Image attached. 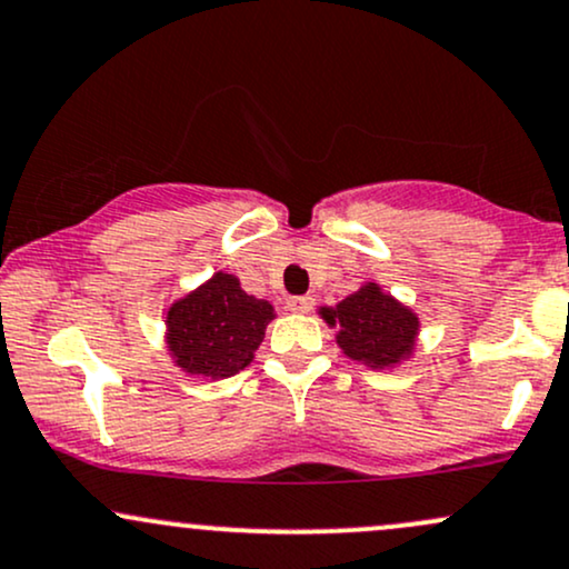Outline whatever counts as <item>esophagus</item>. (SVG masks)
I'll return each instance as SVG.
<instances>
[{
	"label": "esophagus",
	"mask_w": 569,
	"mask_h": 569,
	"mask_svg": "<svg viewBox=\"0 0 569 569\" xmlns=\"http://www.w3.org/2000/svg\"><path fill=\"white\" fill-rule=\"evenodd\" d=\"M289 310L291 312H307L312 307V297H289Z\"/></svg>",
	"instance_id": "obj_1"
}]
</instances>
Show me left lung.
I'll return each instance as SVG.
<instances>
[{
	"instance_id": "left-lung-1",
	"label": "left lung",
	"mask_w": 569,
	"mask_h": 569,
	"mask_svg": "<svg viewBox=\"0 0 569 569\" xmlns=\"http://www.w3.org/2000/svg\"><path fill=\"white\" fill-rule=\"evenodd\" d=\"M318 316L337 329V348L350 361L388 371L415 358L420 316L377 280H363L358 291L335 307H318Z\"/></svg>"
}]
</instances>
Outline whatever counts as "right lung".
<instances>
[{
  "instance_id": "obj_1",
  "label": "right lung",
  "mask_w": 569,
  "mask_h": 569,
  "mask_svg": "<svg viewBox=\"0 0 569 569\" xmlns=\"http://www.w3.org/2000/svg\"><path fill=\"white\" fill-rule=\"evenodd\" d=\"M276 307L246 293L238 276L219 270L166 310V348L189 377L227 380L257 356Z\"/></svg>"
}]
</instances>
